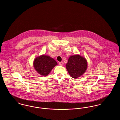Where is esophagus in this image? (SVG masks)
Returning <instances> with one entry per match:
<instances>
[{
  "label": "esophagus",
  "mask_w": 120,
  "mask_h": 120,
  "mask_svg": "<svg viewBox=\"0 0 120 120\" xmlns=\"http://www.w3.org/2000/svg\"><path fill=\"white\" fill-rule=\"evenodd\" d=\"M59 65H61V66H63V62H59Z\"/></svg>",
  "instance_id": "esophagus-1"
}]
</instances>
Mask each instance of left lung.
I'll return each mask as SVG.
<instances>
[{
  "label": "left lung",
  "mask_w": 120,
  "mask_h": 120,
  "mask_svg": "<svg viewBox=\"0 0 120 120\" xmlns=\"http://www.w3.org/2000/svg\"><path fill=\"white\" fill-rule=\"evenodd\" d=\"M66 67L71 76L75 79L85 72L87 68V63L84 57L75 55L69 57Z\"/></svg>",
  "instance_id": "obj_1"
}]
</instances>
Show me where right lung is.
I'll return each instance as SVG.
<instances>
[{"instance_id":"right-lung-1","label":"right lung","mask_w":120,"mask_h":120,"mask_svg":"<svg viewBox=\"0 0 120 120\" xmlns=\"http://www.w3.org/2000/svg\"><path fill=\"white\" fill-rule=\"evenodd\" d=\"M33 64L37 72L42 75L45 76L49 74L52 69L57 65V63L49 56L42 55L34 59Z\"/></svg>"}]
</instances>
